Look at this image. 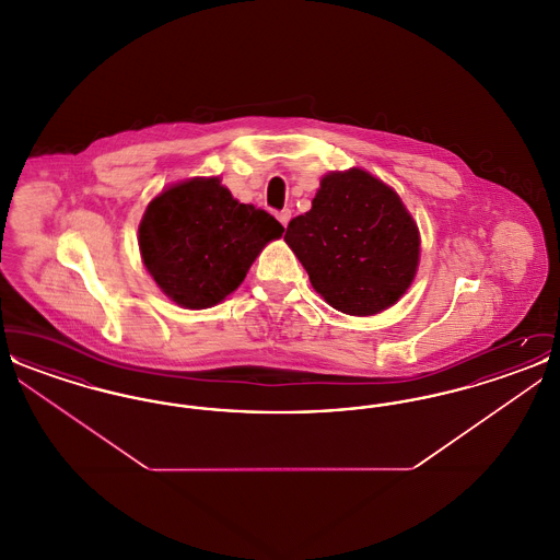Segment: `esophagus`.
<instances>
[{"label": "esophagus", "mask_w": 560, "mask_h": 560, "mask_svg": "<svg viewBox=\"0 0 560 560\" xmlns=\"http://www.w3.org/2000/svg\"><path fill=\"white\" fill-rule=\"evenodd\" d=\"M277 218H279V222H281L283 226H288V222H290V218H292V212H290V210H283V212L277 213Z\"/></svg>", "instance_id": "1"}]
</instances>
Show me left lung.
<instances>
[{
  "mask_svg": "<svg viewBox=\"0 0 560 560\" xmlns=\"http://www.w3.org/2000/svg\"><path fill=\"white\" fill-rule=\"evenodd\" d=\"M285 241L313 288L357 317L393 306L420 260L418 226L399 195L359 167L327 174L311 212L288 224Z\"/></svg>",
  "mask_w": 560,
  "mask_h": 560,
  "instance_id": "1",
  "label": "left lung"
}]
</instances>
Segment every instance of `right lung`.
Listing matches in <instances>:
<instances>
[{
    "label": "right lung",
    "instance_id": "add662e5",
    "mask_svg": "<svg viewBox=\"0 0 560 560\" xmlns=\"http://www.w3.org/2000/svg\"><path fill=\"white\" fill-rule=\"evenodd\" d=\"M283 226L240 203L218 178H192L158 195L142 215L138 245L165 295L185 308H210L235 292Z\"/></svg>",
    "mask_w": 560,
    "mask_h": 560
}]
</instances>
